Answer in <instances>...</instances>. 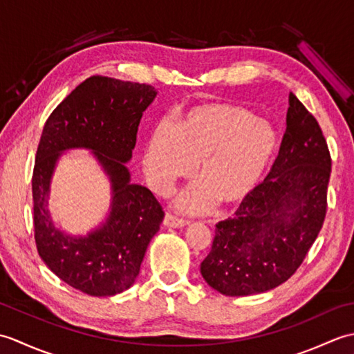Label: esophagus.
Segmentation results:
<instances>
[{"mask_svg": "<svg viewBox=\"0 0 354 354\" xmlns=\"http://www.w3.org/2000/svg\"><path fill=\"white\" fill-rule=\"evenodd\" d=\"M162 225H164V227H167V228H184V227H187V225H189V222L183 221V219H178V217L171 216V214H165Z\"/></svg>", "mask_w": 354, "mask_h": 354, "instance_id": "esophagus-1", "label": "esophagus"}]
</instances>
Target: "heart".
I'll return each instance as SVG.
<instances>
[{
    "label": "heart",
    "mask_w": 354,
    "mask_h": 354,
    "mask_svg": "<svg viewBox=\"0 0 354 354\" xmlns=\"http://www.w3.org/2000/svg\"><path fill=\"white\" fill-rule=\"evenodd\" d=\"M278 152L274 126L251 109L228 102L201 103L150 133L142 167L150 185L165 193L198 164L201 183L175 199L184 213L198 214L216 202L232 208L252 196Z\"/></svg>",
    "instance_id": "1"
}]
</instances>
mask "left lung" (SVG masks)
Masks as SVG:
<instances>
[{"label": "left lung", "mask_w": 354, "mask_h": 354, "mask_svg": "<svg viewBox=\"0 0 354 354\" xmlns=\"http://www.w3.org/2000/svg\"><path fill=\"white\" fill-rule=\"evenodd\" d=\"M330 171L318 122L290 93L286 132L269 175L234 217L216 225L212 251L201 263L207 284L222 295L246 297L289 280L324 222Z\"/></svg>", "instance_id": "1"}]
</instances>
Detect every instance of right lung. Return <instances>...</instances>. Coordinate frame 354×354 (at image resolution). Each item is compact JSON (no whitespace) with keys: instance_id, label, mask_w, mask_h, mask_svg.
I'll return each mask as SVG.
<instances>
[{"instance_id":"right-lung-1","label":"right lung","mask_w":354,"mask_h":354,"mask_svg":"<svg viewBox=\"0 0 354 354\" xmlns=\"http://www.w3.org/2000/svg\"><path fill=\"white\" fill-rule=\"evenodd\" d=\"M158 91L146 84L93 76L71 91L44 126L32 178L36 248L62 281L93 297H112L137 280L150 240L160 230L162 208L149 189L131 183L142 112ZM92 152L110 181L105 221L86 235L57 227L49 212L50 181L68 149Z\"/></svg>"}]
</instances>
